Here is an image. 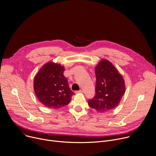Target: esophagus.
<instances>
[{
	"instance_id": "34e87169",
	"label": "esophagus",
	"mask_w": 156,
	"mask_h": 156,
	"mask_svg": "<svg viewBox=\"0 0 156 156\" xmlns=\"http://www.w3.org/2000/svg\"><path fill=\"white\" fill-rule=\"evenodd\" d=\"M79 93H83V91L82 90H79V91H76V94H79Z\"/></svg>"
}]
</instances>
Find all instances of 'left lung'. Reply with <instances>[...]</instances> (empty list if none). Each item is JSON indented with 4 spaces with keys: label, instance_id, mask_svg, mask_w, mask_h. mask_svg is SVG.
Returning a JSON list of instances; mask_svg holds the SVG:
<instances>
[{
    "label": "left lung",
    "instance_id": "1",
    "mask_svg": "<svg viewBox=\"0 0 156 156\" xmlns=\"http://www.w3.org/2000/svg\"><path fill=\"white\" fill-rule=\"evenodd\" d=\"M96 75L94 98L88 101L91 108L105 113L116 108L125 93L123 76L108 60L103 59L95 67Z\"/></svg>",
    "mask_w": 156,
    "mask_h": 156
}]
</instances>
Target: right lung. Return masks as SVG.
<instances>
[{
	"label": "right lung",
	"mask_w": 156,
	"mask_h": 156,
	"mask_svg": "<svg viewBox=\"0 0 156 156\" xmlns=\"http://www.w3.org/2000/svg\"><path fill=\"white\" fill-rule=\"evenodd\" d=\"M64 67L48 62L44 64L33 82L34 91L39 101L47 108H60L66 106L74 94L64 76Z\"/></svg>",
	"instance_id": "1"
}]
</instances>
